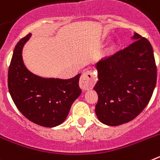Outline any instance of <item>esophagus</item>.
<instances>
[{
	"label": "esophagus",
	"instance_id": "obj_1",
	"mask_svg": "<svg viewBox=\"0 0 160 160\" xmlns=\"http://www.w3.org/2000/svg\"><path fill=\"white\" fill-rule=\"evenodd\" d=\"M96 74L93 70H87L82 74L79 86L82 90H90L94 87L96 83Z\"/></svg>",
	"mask_w": 160,
	"mask_h": 160
}]
</instances>
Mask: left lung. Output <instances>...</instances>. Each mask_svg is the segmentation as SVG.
<instances>
[{
    "label": "left lung",
    "mask_w": 160,
    "mask_h": 160,
    "mask_svg": "<svg viewBox=\"0 0 160 160\" xmlns=\"http://www.w3.org/2000/svg\"><path fill=\"white\" fill-rule=\"evenodd\" d=\"M132 43L96 64L98 81V118L119 126L137 117L147 107L157 78L154 52L149 41L135 32Z\"/></svg>",
    "instance_id": "8db88e82"
}]
</instances>
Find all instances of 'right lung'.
<instances>
[{"label":"right lung","instance_id":"right-lung-1","mask_svg":"<svg viewBox=\"0 0 160 160\" xmlns=\"http://www.w3.org/2000/svg\"><path fill=\"white\" fill-rule=\"evenodd\" d=\"M31 35L22 38L14 48L8 68V90L25 118L38 125L54 128L66 120L72 104L81 94V74L60 79L42 78L29 71L24 64L22 49Z\"/></svg>","mask_w":160,"mask_h":160}]
</instances>
